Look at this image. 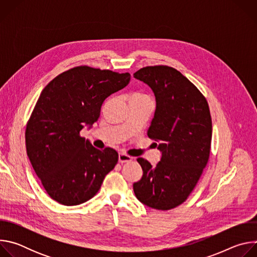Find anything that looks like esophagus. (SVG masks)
<instances>
[{
	"label": "esophagus",
	"instance_id": "esophagus-1",
	"mask_svg": "<svg viewBox=\"0 0 257 257\" xmlns=\"http://www.w3.org/2000/svg\"><path fill=\"white\" fill-rule=\"evenodd\" d=\"M132 159H133L132 157H130V156H128V155H125V154H120V155H119V163H121V164L131 162Z\"/></svg>",
	"mask_w": 257,
	"mask_h": 257
}]
</instances>
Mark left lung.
Listing matches in <instances>:
<instances>
[{"instance_id":"1","label":"left lung","mask_w":257,"mask_h":257,"mask_svg":"<svg viewBox=\"0 0 257 257\" xmlns=\"http://www.w3.org/2000/svg\"><path fill=\"white\" fill-rule=\"evenodd\" d=\"M134 77L156 95L148 135L159 143L155 144L162 159L156 167L137 159L143 175L133 190L143 204L169 210L186 201L207 165L212 133L209 106L199 89L173 67H143Z\"/></svg>"}]
</instances>
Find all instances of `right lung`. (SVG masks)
I'll return each mask as SVG.
<instances>
[{"label":"right lung","instance_id":"obj_1","mask_svg":"<svg viewBox=\"0 0 257 257\" xmlns=\"http://www.w3.org/2000/svg\"><path fill=\"white\" fill-rule=\"evenodd\" d=\"M129 73L77 66L43 89L25 130L26 153L50 197L64 205L92 198L118 163V153L99 151L80 135L100 115L103 100L124 88Z\"/></svg>","mask_w":257,"mask_h":257}]
</instances>
